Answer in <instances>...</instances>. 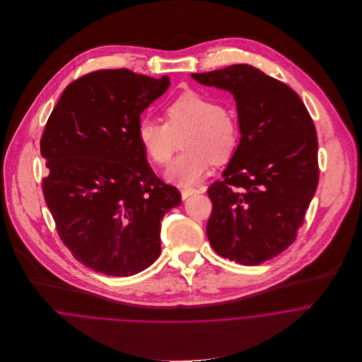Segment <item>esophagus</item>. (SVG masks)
Segmentation results:
<instances>
[{"mask_svg":"<svg viewBox=\"0 0 362 362\" xmlns=\"http://www.w3.org/2000/svg\"><path fill=\"white\" fill-rule=\"evenodd\" d=\"M198 192V189L197 188H192V187H189V188H181V197H182V199H187V198H189L191 195H194V194H197Z\"/></svg>","mask_w":362,"mask_h":362,"instance_id":"1","label":"esophagus"}]
</instances>
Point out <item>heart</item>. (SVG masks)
I'll list each match as a JSON object with an SVG mask.
<instances>
[{
  "instance_id": "obj_1",
  "label": "heart",
  "mask_w": 362,
  "mask_h": 362,
  "mask_svg": "<svg viewBox=\"0 0 362 362\" xmlns=\"http://www.w3.org/2000/svg\"><path fill=\"white\" fill-rule=\"evenodd\" d=\"M165 122L144 118L138 125V139L149 158L160 167L171 160L181 139L182 153L171 163L167 178L181 185L199 181L210 161H227L238 148L240 124L237 117L217 100L187 90L164 110Z\"/></svg>"
}]
</instances>
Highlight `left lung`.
I'll return each instance as SVG.
<instances>
[{"mask_svg":"<svg viewBox=\"0 0 362 362\" xmlns=\"http://www.w3.org/2000/svg\"><path fill=\"white\" fill-rule=\"evenodd\" d=\"M202 85L230 90L241 141L207 188L211 248L241 264H260L297 238L317 187V136L300 96L248 64L191 74Z\"/></svg>","mask_w":362,"mask_h":362,"instance_id":"1","label":"left lung"}]
</instances>
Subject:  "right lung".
<instances>
[{
  "label": "right lung",
  "instance_id": "add662e5",
  "mask_svg": "<svg viewBox=\"0 0 362 362\" xmlns=\"http://www.w3.org/2000/svg\"><path fill=\"white\" fill-rule=\"evenodd\" d=\"M170 86L129 69L69 83L40 139L45 201L74 258L107 276H132L160 255V221L181 204L138 139L141 114Z\"/></svg>",
  "mask_w": 362,
  "mask_h": 362
}]
</instances>
